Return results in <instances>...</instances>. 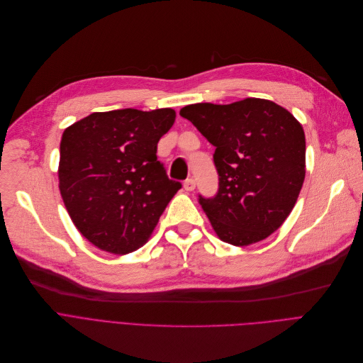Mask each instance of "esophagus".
<instances>
[{
	"mask_svg": "<svg viewBox=\"0 0 363 363\" xmlns=\"http://www.w3.org/2000/svg\"><path fill=\"white\" fill-rule=\"evenodd\" d=\"M195 186H196V183H195L194 179H187V180L183 183V187H184V190H187V191L195 190Z\"/></svg>",
	"mask_w": 363,
	"mask_h": 363,
	"instance_id": "obj_1",
	"label": "esophagus"
}]
</instances>
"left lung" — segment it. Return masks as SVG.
<instances>
[{
    "label": "left lung",
    "mask_w": 363,
    "mask_h": 363,
    "mask_svg": "<svg viewBox=\"0 0 363 363\" xmlns=\"http://www.w3.org/2000/svg\"><path fill=\"white\" fill-rule=\"evenodd\" d=\"M180 116L216 146L218 191L214 198L199 195V203L217 236L247 246L279 230L305 180L302 124L279 104L261 98L191 104Z\"/></svg>",
    "instance_id": "8db88e82"
}]
</instances>
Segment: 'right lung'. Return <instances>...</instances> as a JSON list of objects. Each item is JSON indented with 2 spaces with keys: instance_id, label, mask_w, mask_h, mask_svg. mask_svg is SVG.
Returning a JSON list of instances; mask_svg holds the SVG:
<instances>
[{
  "instance_id": "right-lung-1",
  "label": "right lung",
  "mask_w": 363,
  "mask_h": 363,
  "mask_svg": "<svg viewBox=\"0 0 363 363\" xmlns=\"http://www.w3.org/2000/svg\"><path fill=\"white\" fill-rule=\"evenodd\" d=\"M176 111L135 108L92 113L62 133L60 194L76 228L101 250L143 246L182 187L157 160Z\"/></svg>"
}]
</instances>
